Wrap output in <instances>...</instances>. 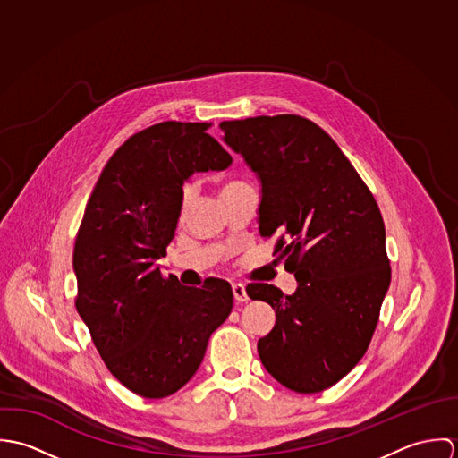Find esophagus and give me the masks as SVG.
<instances>
[{"instance_id":"34e87169","label":"esophagus","mask_w":458,"mask_h":458,"mask_svg":"<svg viewBox=\"0 0 458 458\" xmlns=\"http://www.w3.org/2000/svg\"><path fill=\"white\" fill-rule=\"evenodd\" d=\"M233 294H234V300L236 301H247L249 300V294H247V289L243 284H233Z\"/></svg>"}]
</instances>
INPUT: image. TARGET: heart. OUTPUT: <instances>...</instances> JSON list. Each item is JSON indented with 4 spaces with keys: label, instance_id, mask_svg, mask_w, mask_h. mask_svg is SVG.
Masks as SVG:
<instances>
[{
    "label": "heart",
    "instance_id": "heart-1",
    "mask_svg": "<svg viewBox=\"0 0 458 458\" xmlns=\"http://www.w3.org/2000/svg\"><path fill=\"white\" fill-rule=\"evenodd\" d=\"M243 185H247V182H245V180H240V178H229V180L222 182V185H220V196L224 197L225 194H229V192H233V191H236V189L243 187Z\"/></svg>",
    "mask_w": 458,
    "mask_h": 458
}]
</instances>
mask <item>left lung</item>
<instances>
[{
    "label": "left lung",
    "mask_w": 458,
    "mask_h": 458,
    "mask_svg": "<svg viewBox=\"0 0 458 458\" xmlns=\"http://www.w3.org/2000/svg\"><path fill=\"white\" fill-rule=\"evenodd\" d=\"M262 185L259 231L294 273L287 296L249 284L276 312L259 338L266 370L298 393L327 390L363 358L379 321L392 267L379 206L336 142L298 114L222 122Z\"/></svg>",
    "instance_id": "1"
}]
</instances>
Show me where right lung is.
<instances>
[{"mask_svg":"<svg viewBox=\"0 0 458 458\" xmlns=\"http://www.w3.org/2000/svg\"><path fill=\"white\" fill-rule=\"evenodd\" d=\"M209 127L162 122L131 135L106 164L75 238V309L109 372L144 398L192 379L233 309L225 280L187 287L157 266L174 238L185 180L233 162Z\"/></svg>","mask_w":458,"mask_h":458,"instance_id":"1","label":"right lung"}]
</instances>
